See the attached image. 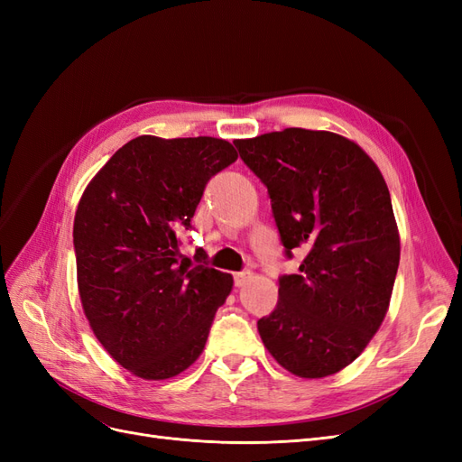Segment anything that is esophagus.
Wrapping results in <instances>:
<instances>
[{
  "label": "esophagus",
  "instance_id": "34e87169",
  "mask_svg": "<svg viewBox=\"0 0 462 462\" xmlns=\"http://www.w3.org/2000/svg\"><path fill=\"white\" fill-rule=\"evenodd\" d=\"M233 277H235V285L236 287H243L250 279V272H239V273H235Z\"/></svg>",
  "mask_w": 462,
  "mask_h": 462
}]
</instances>
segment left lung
Instances as JSON below:
<instances>
[{
  "label": "left lung",
  "mask_w": 462,
  "mask_h": 462,
  "mask_svg": "<svg viewBox=\"0 0 462 462\" xmlns=\"http://www.w3.org/2000/svg\"><path fill=\"white\" fill-rule=\"evenodd\" d=\"M268 187L285 253L300 273L279 279L258 319L263 346L287 372L318 380L360 356L387 314L401 241L382 171L356 143L329 131L285 129L235 141Z\"/></svg>",
  "instance_id": "1"
}]
</instances>
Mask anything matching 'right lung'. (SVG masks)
I'll return each instance as SVG.
<instances>
[{
	"label": "right lung",
	"instance_id": "1",
	"mask_svg": "<svg viewBox=\"0 0 462 462\" xmlns=\"http://www.w3.org/2000/svg\"><path fill=\"white\" fill-rule=\"evenodd\" d=\"M236 158L223 138L143 134L82 192L73 226L82 310L109 356L143 380H167L202 355L233 289L229 273L179 263V245L209 177Z\"/></svg>",
	"mask_w": 462,
	"mask_h": 462
}]
</instances>
